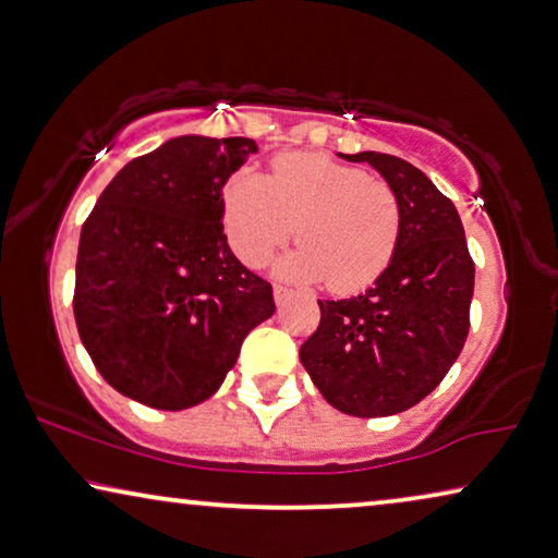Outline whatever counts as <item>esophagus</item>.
<instances>
[{
    "label": "esophagus",
    "mask_w": 558,
    "mask_h": 558,
    "mask_svg": "<svg viewBox=\"0 0 558 558\" xmlns=\"http://www.w3.org/2000/svg\"><path fill=\"white\" fill-rule=\"evenodd\" d=\"M289 296H292V292L287 287H274V302H277V306L284 304Z\"/></svg>",
    "instance_id": "1"
}]
</instances>
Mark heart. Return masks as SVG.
Here are the masks:
<instances>
[{"label": "heart", "mask_w": 558, "mask_h": 558, "mask_svg": "<svg viewBox=\"0 0 558 558\" xmlns=\"http://www.w3.org/2000/svg\"><path fill=\"white\" fill-rule=\"evenodd\" d=\"M229 241L246 264H262L292 236L277 274L325 281L332 292L365 289L387 269L400 236V204L390 185L319 153H289L271 175L244 168L223 191Z\"/></svg>", "instance_id": "1"}]
</instances>
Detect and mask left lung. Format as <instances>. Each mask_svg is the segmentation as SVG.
<instances>
[{"label":"left lung","mask_w":558,"mask_h":558,"mask_svg":"<svg viewBox=\"0 0 558 558\" xmlns=\"http://www.w3.org/2000/svg\"><path fill=\"white\" fill-rule=\"evenodd\" d=\"M369 163L400 204V236L365 294L322 302V319L299 360L329 405L385 417L417 405L453 367L471 327L475 266L453 201L408 160L377 150Z\"/></svg>","instance_id":"1"}]
</instances>
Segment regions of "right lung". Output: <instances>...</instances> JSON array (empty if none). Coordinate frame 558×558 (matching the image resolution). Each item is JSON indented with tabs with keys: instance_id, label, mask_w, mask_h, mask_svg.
<instances>
[{
	"instance_id": "add662e5",
	"label": "right lung",
	"mask_w": 558,
	"mask_h": 558,
	"mask_svg": "<svg viewBox=\"0 0 558 558\" xmlns=\"http://www.w3.org/2000/svg\"><path fill=\"white\" fill-rule=\"evenodd\" d=\"M256 150L252 138L179 135L120 168L85 221L72 310L125 398L156 410L208 400L277 310L223 233L221 191Z\"/></svg>"
}]
</instances>
